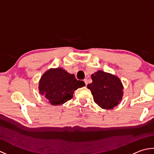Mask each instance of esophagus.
Segmentation results:
<instances>
[{
	"label": "esophagus",
	"instance_id": "34e87169",
	"mask_svg": "<svg viewBox=\"0 0 154 154\" xmlns=\"http://www.w3.org/2000/svg\"><path fill=\"white\" fill-rule=\"evenodd\" d=\"M83 81H84V82H85V83L86 85H87V84H88V80H87V79H85Z\"/></svg>",
	"mask_w": 154,
	"mask_h": 154
}]
</instances>
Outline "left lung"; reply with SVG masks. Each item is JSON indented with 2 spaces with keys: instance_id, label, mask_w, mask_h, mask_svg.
<instances>
[{
  "instance_id": "left-lung-1",
  "label": "left lung",
  "mask_w": 154,
  "mask_h": 154,
  "mask_svg": "<svg viewBox=\"0 0 154 154\" xmlns=\"http://www.w3.org/2000/svg\"><path fill=\"white\" fill-rule=\"evenodd\" d=\"M93 82L87 85L94 103L103 109H112L122 100L123 86L116 76L102 71L91 75Z\"/></svg>"
}]
</instances>
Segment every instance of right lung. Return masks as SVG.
I'll use <instances>...</instances> for the list:
<instances>
[{"label":"right lung","instance_id":"1","mask_svg":"<svg viewBox=\"0 0 154 154\" xmlns=\"http://www.w3.org/2000/svg\"><path fill=\"white\" fill-rule=\"evenodd\" d=\"M85 84L77 80L73 74H69L62 68L50 69L42 75L39 90L49 103L56 106L66 103L73 98V91Z\"/></svg>","mask_w":154,"mask_h":154}]
</instances>
